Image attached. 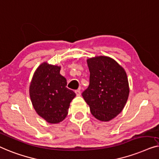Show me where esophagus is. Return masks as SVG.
<instances>
[{"label":"esophagus","instance_id":"obj_1","mask_svg":"<svg viewBox=\"0 0 159 159\" xmlns=\"http://www.w3.org/2000/svg\"><path fill=\"white\" fill-rule=\"evenodd\" d=\"M75 94H76V96H78V97H79V96L80 95V91L79 90V89H78V90H75Z\"/></svg>","mask_w":159,"mask_h":159}]
</instances>
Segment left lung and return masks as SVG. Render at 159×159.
<instances>
[{"label":"left lung","mask_w":159,"mask_h":159,"mask_svg":"<svg viewBox=\"0 0 159 159\" xmlns=\"http://www.w3.org/2000/svg\"><path fill=\"white\" fill-rule=\"evenodd\" d=\"M89 86L82 96L97 120L107 122L123 109L129 96L125 71L115 60L99 56L87 60Z\"/></svg>","instance_id":"8db88e82"}]
</instances>
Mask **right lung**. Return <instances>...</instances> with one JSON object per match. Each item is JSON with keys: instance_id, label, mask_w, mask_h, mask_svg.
Returning a JSON list of instances; mask_svg holds the SVG:
<instances>
[{"instance_id": "1", "label": "right lung", "mask_w": 159, "mask_h": 159, "mask_svg": "<svg viewBox=\"0 0 159 159\" xmlns=\"http://www.w3.org/2000/svg\"><path fill=\"white\" fill-rule=\"evenodd\" d=\"M60 67L44 62L33 75L30 95L33 107L49 123H59L66 117L70 103L75 97L66 87V78L60 74Z\"/></svg>"}]
</instances>
